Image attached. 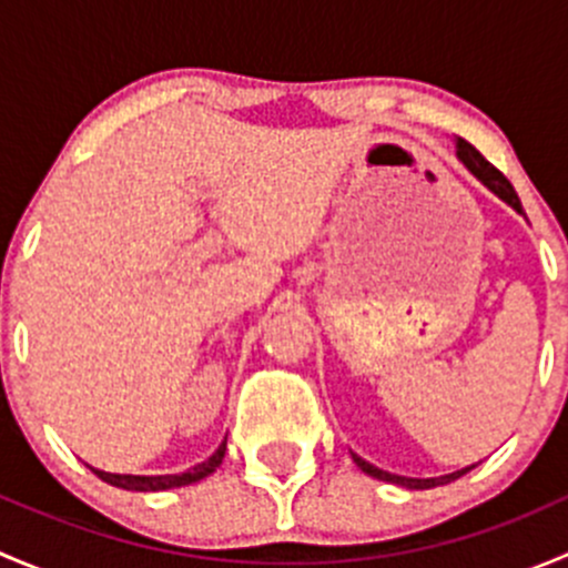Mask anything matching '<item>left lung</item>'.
<instances>
[{"instance_id":"left-lung-1","label":"left lung","mask_w":568,"mask_h":568,"mask_svg":"<svg viewBox=\"0 0 568 568\" xmlns=\"http://www.w3.org/2000/svg\"><path fill=\"white\" fill-rule=\"evenodd\" d=\"M456 153H459V159L464 162V168L469 170V173H473L475 178H478V181H484L486 186L491 189V192L497 194V197H503L506 200L508 205H514V209L519 211V214H523V203H519V197H517V192H514V186H511V181H508L506 175L500 173V170L495 168V164L491 162H486L484 156H480L478 151H475L473 145H469L467 140H456ZM352 459L357 462V467L363 469V473H368V475H374V478H379V480H390V484H398V486H406V489H432V486H443V484H450V480H456V478H462L464 473H469V469L475 467H464V469H456V473H450V475H443V478H404V475H393V473H385V469H379V467H374V464H368L365 459H359L357 454H352Z\"/></svg>"}]
</instances>
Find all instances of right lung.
I'll return each instance as SVG.
<instances>
[{
	"label": "right lung",
	"mask_w": 568,
	"mask_h": 568,
	"mask_svg": "<svg viewBox=\"0 0 568 568\" xmlns=\"http://www.w3.org/2000/svg\"><path fill=\"white\" fill-rule=\"evenodd\" d=\"M222 456H225V443L216 448V454L211 456L209 462L197 464V467H192L189 473H181V475H114V473H104V469H93V473L99 475L101 480H106V484L120 486V489L162 491V489H175V486H186V484H194V480L205 478V475H211L216 467H220Z\"/></svg>",
	"instance_id": "obj_1"
}]
</instances>
